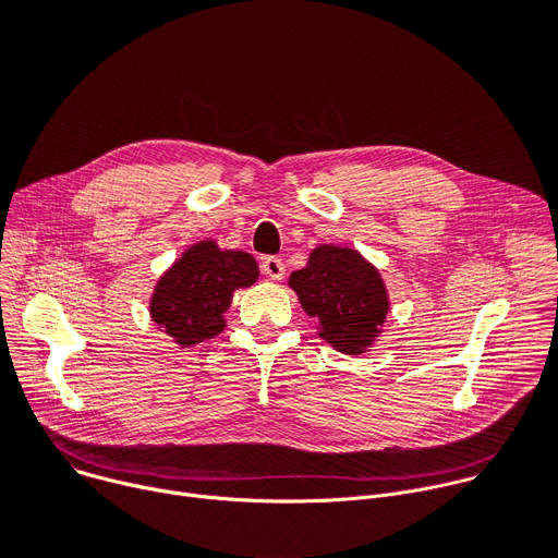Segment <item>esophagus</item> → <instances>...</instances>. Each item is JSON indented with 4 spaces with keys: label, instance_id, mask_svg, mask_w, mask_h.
<instances>
[{
    "label": "esophagus",
    "instance_id": "1",
    "mask_svg": "<svg viewBox=\"0 0 558 558\" xmlns=\"http://www.w3.org/2000/svg\"><path fill=\"white\" fill-rule=\"evenodd\" d=\"M263 271L271 278V280H282L284 278V263L276 256H267L263 260Z\"/></svg>",
    "mask_w": 558,
    "mask_h": 558
}]
</instances>
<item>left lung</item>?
Wrapping results in <instances>:
<instances>
[{
    "instance_id": "obj_1",
    "label": "left lung",
    "mask_w": 558,
    "mask_h": 558,
    "mask_svg": "<svg viewBox=\"0 0 558 558\" xmlns=\"http://www.w3.org/2000/svg\"><path fill=\"white\" fill-rule=\"evenodd\" d=\"M302 308L320 320V338L357 355L377 338L388 311L386 287L357 252L323 245L289 278Z\"/></svg>"
}]
</instances>
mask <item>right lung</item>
Returning <instances> with one entry per match:
<instances>
[{
  "label": "right lung",
  "mask_w": 558,
  "mask_h": 558,
  "mask_svg": "<svg viewBox=\"0 0 558 558\" xmlns=\"http://www.w3.org/2000/svg\"><path fill=\"white\" fill-rule=\"evenodd\" d=\"M258 280V265L245 252H220L205 241L190 247L158 280L149 313L179 344L211 340L225 329L222 313L238 287Z\"/></svg>",
  "instance_id": "obj_1"
}]
</instances>
